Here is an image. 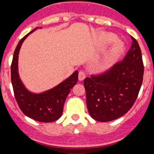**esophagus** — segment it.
I'll use <instances>...</instances> for the list:
<instances>
[{"label": "esophagus", "mask_w": 154, "mask_h": 154, "mask_svg": "<svg viewBox=\"0 0 154 154\" xmlns=\"http://www.w3.org/2000/svg\"><path fill=\"white\" fill-rule=\"evenodd\" d=\"M85 73L84 72H82V71H80L79 72V79L80 80V81H82V80H84V79L85 78Z\"/></svg>", "instance_id": "esophagus-1"}]
</instances>
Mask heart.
<instances>
[{"instance_id": "b5f03b06", "label": "heart", "mask_w": 154, "mask_h": 154, "mask_svg": "<svg viewBox=\"0 0 154 154\" xmlns=\"http://www.w3.org/2000/svg\"><path fill=\"white\" fill-rule=\"evenodd\" d=\"M114 36L111 34L106 33L103 35V40L105 43H108V42H111ZM123 43L120 41H116L115 43L112 45V50H111V55H115V54L119 53L121 50L123 49Z\"/></svg>"}]
</instances>
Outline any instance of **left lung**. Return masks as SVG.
I'll return each instance as SVG.
<instances>
[{"mask_svg":"<svg viewBox=\"0 0 154 154\" xmlns=\"http://www.w3.org/2000/svg\"><path fill=\"white\" fill-rule=\"evenodd\" d=\"M132 44L123 61L106 72L84 79L86 105L91 117L100 122L116 119L131 109L143 76V62L138 42Z\"/></svg>","mask_w":154,"mask_h":154,"instance_id":"8db88e82","label":"left lung"}]
</instances>
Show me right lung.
<instances>
[{
    "label": "right lung",
    "instance_id": "obj_1",
    "mask_svg": "<svg viewBox=\"0 0 154 154\" xmlns=\"http://www.w3.org/2000/svg\"><path fill=\"white\" fill-rule=\"evenodd\" d=\"M37 28H38L30 31L21 38L16 47L11 65V83L14 97L23 113L38 122L50 123L62 116L65 99L78 81L79 72L78 71H75L59 85L42 93H32L24 87L18 74L17 62L19 51L24 39Z\"/></svg>",
    "mask_w": 154,
    "mask_h": 154
}]
</instances>
